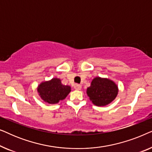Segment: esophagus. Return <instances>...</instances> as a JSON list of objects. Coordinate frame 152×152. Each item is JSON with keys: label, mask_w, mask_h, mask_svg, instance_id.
Wrapping results in <instances>:
<instances>
[{"label": "esophagus", "mask_w": 152, "mask_h": 152, "mask_svg": "<svg viewBox=\"0 0 152 152\" xmlns=\"http://www.w3.org/2000/svg\"><path fill=\"white\" fill-rule=\"evenodd\" d=\"M74 88L75 89H76V90H81V89H82V86L80 84H75Z\"/></svg>", "instance_id": "1"}]
</instances>
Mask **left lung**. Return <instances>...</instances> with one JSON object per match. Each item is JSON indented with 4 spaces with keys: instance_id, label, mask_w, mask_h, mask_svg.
<instances>
[{
    "instance_id": "8db88e82",
    "label": "left lung",
    "mask_w": 152,
    "mask_h": 152,
    "mask_svg": "<svg viewBox=\"0 0 152 152\" xmlns=\"http://www.w3.org/2000/svg\"><path fill=\"white\" fill-rule=\"evenodd\" d=\"M87 95L93 104L104 107L112 102L118 93V87L113 81L99 77H95L86 90Z\"/></svg>"
}]
</instances>
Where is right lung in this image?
Returning <instances> with one entry per match:
<instances>
[{
	"instance_id": "1",
	"label": "right lung",
	"mask_w": 152,
	"mask_h": 152,
	"mask_svg": "<svg viewBox=\"0 0 152 152\" xmlns=\"http://www.w3.org/2000/svg\"><path fill=\"white\" fill-rule=\"evenodd\" d=\"M70 91V86L62 84L61 80L56 77L41 82L37 87V92L41 98L45 102L52 104L63 100Z\"/></svg>"
}]
</instances>
